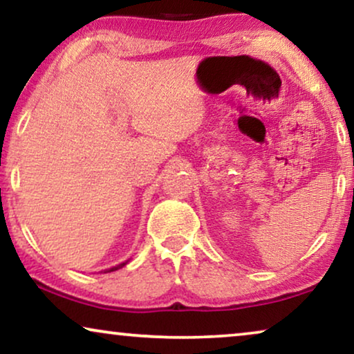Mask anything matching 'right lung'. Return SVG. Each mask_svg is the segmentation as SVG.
I'll list each match as a JSON object with an SVG mask.
<instances>
[{"label":"right lung","instance_id":"right-lung-1","mask_svg":"<svg viewBox=\"0 0 354 354\" xmlns=\"http://www.w3.org/2000/svg\"><path fill=\"white\" fill-rule=\"evenodd\" d=\"M125 264H127V261H125V263H122V264H119V266H114V268H111V269H108V270H104V272H113V270H118V269H120V268H124Z\"/></svg>","mask_w":354,"mask_h":354}]
</instances>
